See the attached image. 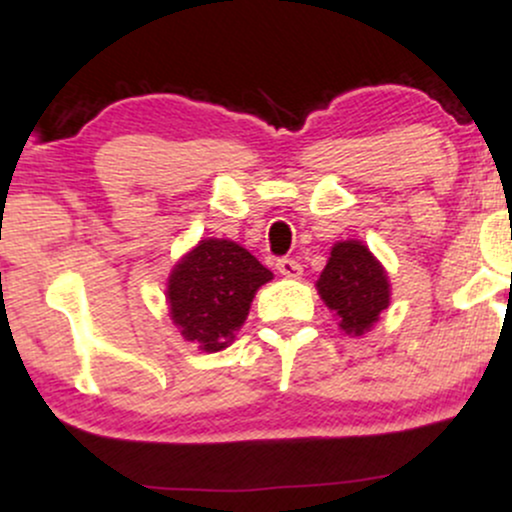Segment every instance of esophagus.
<instances>
[{"instance_id": "obj_1", "label": "esophagus", "mask_w": 512, "mask_h": 512, "mask_svg": "<svg viewBox=\"0 0 512 512\" xmlns=\"http://www.w3.org/2000/svg\"><path fill=\"white\" fill-rule=\"evenodd\" d=\"M276 269H279V274L286 276V279H301L303 276V267L296 260H291V257L276 260Z\"/></svg>"}]
</instances>
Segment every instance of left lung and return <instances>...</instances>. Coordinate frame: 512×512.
Listing matches in <instances>:
<instances>
[{
  "label": "left lung",
  "mask_w": 512,
  "mask_h": 512,
  "mask_svg": "<svg viewBox=\"0 0 512 512\" xmlns=\"http://www.w3.org/2000/svg\"><path fill=\"white\" fill-rule=\"evenodd\" d=\"M315 286L322 303L339 320V330L349 337L373 330L380 313L390 305V276L361 240L334 243Z\"/></svg>",
  "instance_id": "obj_1"
}]
</instances>
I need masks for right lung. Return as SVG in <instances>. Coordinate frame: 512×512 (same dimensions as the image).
<instances>
[{"label": "right lung", "instance_id": "obj_1", "mask_svg": "<svg viewBox=\"0 0 512 512\" xmlns=\"http://www.w3.org/2000/svg\"><path fill=\"white\" fill-rule=\"evenodd\" d=\"M274 274L243 245L204 238L180 257L168 276L170 320L185 342L216 354L236 339L260 286Z\"/></svg>", "mask_w": 512, "mask_h": 512}]
</instances>
